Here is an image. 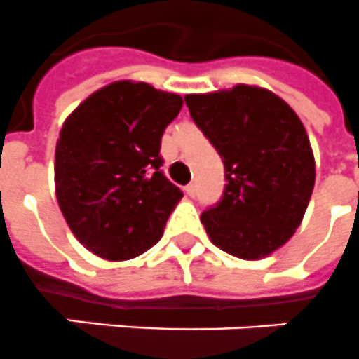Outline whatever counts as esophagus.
Segmentation results:
<instances>
[{
  "label": "esophagus",
  "instance_id": "obj_1",
  "mask_svg": "<svg viewBox=\"0 0 359 359\" xmlns=\"http://www.w3.org/2000/svg\"><path fill=\"white\" fill-rule=\"evenodd\" d=\"M184 189L189 197H195V195H197V184H188Z\"/></svg>",
  "mask_w": 359,
  "mask_h": 359
}]
</instances>
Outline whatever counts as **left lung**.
Masks as SVG:
<instances>
[{"label":"left lung","mask_w":359,"mask_h":359,"mask_svg":"<svg viewBox=\"0 0 359 359\" xmlns=\"http://www.w3.org/2000/svg\"><path fill=\"white\" fill-rule=\"evenodd\" d=\"M184 101L225 164L223 197L201 214L206 234L243 260L275 252L301 225L316 184L304 125L290 104L258 86Z\"/></svg>","instance_id":"left-lung-1"}]
</instances>
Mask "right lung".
<instances>
[{"mask_svg": "<svg viewBox=\"0 0 359 359\" xmlns=\"http://www.w3.org/2000/svg\"><path fill=\"white\" fill-rule=\"evenodd\" d=\"M180 109V95L118 81L94 92L64 121L55 191L68 226L94 255L130 260L164 234L182 191L160 170V144Z\"/></svg>", "mask_w": 359, "mask_h": 359, "instance_id": "obj_1", "label": "right lung"}]
</instances>
